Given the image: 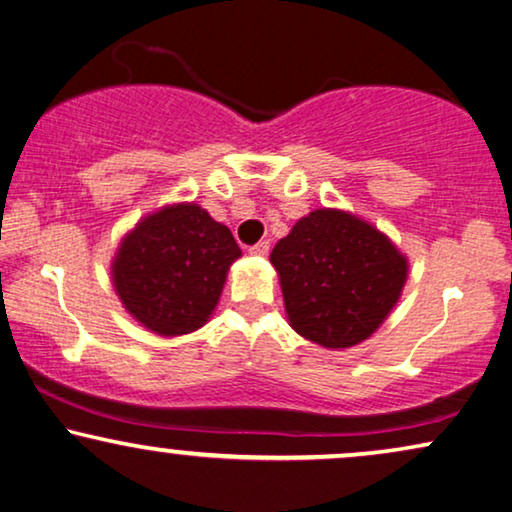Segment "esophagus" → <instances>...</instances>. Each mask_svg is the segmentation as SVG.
Returning <instances> with one entry per match:
<instances>
[{
    "label": "esophagus",
    "mask_w": 512,
    "mask_h": 512,
    "mask_svg": "<svg viewBox=\"0 0 512 512\" xmlns=\"http://www.w3.org/2000/svg\"><path fill=\"white\" fill-rule=\"evenodd\" d=\"M269 250H271L269 241H259V243H255L253 248H250V255H255V257H266V255H269Z\"/></svg>",
    "instance_id": "esophagus-1"
}]
</instances>
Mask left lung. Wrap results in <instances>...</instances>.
Returning <instances> with one entry per match:
<instances>
[{"instance_id": "obj_1", "label": "left lung", "mask_w": 512, "mask_h": 512, "mask_svg": "<svg viewBox=\"0 0 512 512\" xmlns=\"http://www.w3.org/2000/svg\"><path fill=\"white\" fill-rule=\"evenodd\" d=\"M290 327L327 350L362 343L387 320L408 257L369 220L315 208L271 250Z\"/></svg>"}]
</instances>
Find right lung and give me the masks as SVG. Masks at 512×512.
Masks as SVG:
<instances>
[{
    "instance_id": "right-lung-1",
    "label": "right lung",
    "mask_w": 512,
    "mask_h": 512,
    "mask_svg": "<svg viewBox=\"0 0 512 512\" xmlns=\"http://www.w3.org/2000/svg\"><path fill=\"white\" fill-rule=\"evenodd\" d=\"M241 257L232 232L194 201L143 215L111 259V283L125 311L153 334L197 331L218 306L227 271Z\"/></svg>"
}]
</instances>
